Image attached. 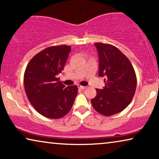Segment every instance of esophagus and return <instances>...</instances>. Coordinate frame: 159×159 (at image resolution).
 Masks as SVG:
<instances>
[{
    "instance_id": "1",
    "label": "esophagus",
    "mask_w": 159,
    "mask_h": 159,
    "mask_svg": "<svg viewBox=\"0 0 159 159\" xmlns=\"http://www.w3.org/2000/svg\"><path fill=\"white\" fill-rule=\"evenodd\" d=\"M77 87H78V88H79L80 89H82V90H84V89L87 88L86 86H82V85H80V84H78Z\"/></svg>"
}]
</instances>
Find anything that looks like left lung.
<instances>
[{"instance_id":"8db88e82","label":"left lung","mask_w":159,"mask_h":159,"mask_svg":"<svg viewBox=\"0 0 159 159\" xmlns=\"http://www.w3.org/2000/svg\"><path fill=\"white\" fill-rule=\"evenodd\" d=\"M99 58V76L105 77V87L96 89L91 100L94 109L109 116L127 107L133 98L137 77L133 66L125 54L116 47L102 43H95Z\"/></svg>"}]
</instances>
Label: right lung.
Listing matches in <instances>:
<instances>
[{"label": "right lung", "mask_w": 159, "mask_h": 159, "mask_svg": "<svg viewBox=\"0 0 159 159\" xmlns=\"http://www.w3.org/2000/svg\"><path fill=\"white\" fill-rule=\"evenodd\" d=\"M70 45H57L36 54L26 67L24 75L27 98L39 114L50 119H59L70 111L78 88L65 85L56 75L64 70Z\"/></svg>", "instance_id": "right-lung-1"}]
</instances>
